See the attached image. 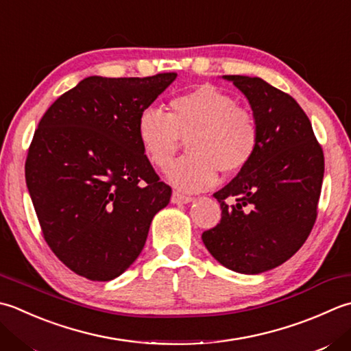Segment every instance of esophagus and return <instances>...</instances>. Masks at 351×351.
Wrapping results in <instances>:
<instances>
[{
    "label": "esophagus",
    "mask_w": 351,
    "mask_h": 351,
    "mask_svg": "<svg viewBox=\"0 0 351 351\" xmlns=\"http://www.w3.org/2000/svg\"><path fill=\"white\" fill-rule=\"evenodd\" d=\"M193 201V197L191 196H185V195H181V193H178V191H175L173 195H171V202L173 204H189V202H191Z\"/></svg>",
    "instance_id": "34e87169"
}]
</instances>
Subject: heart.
Instances as JSON below:
<instances>
[{
  "label": "heart",
  "instance_id": "b5f03b06",
  "mask_svg": "<svg viewBox=\"0 0 351 351\" xmlns=\"http://www.w3.org/2000/svg\"><path fill=\"white\" fill-rule=\"evenodd\" d=\"M169 106V114L155 106L143 109L136 134L147 160L162 170L173 162L182 140L189 143L190 154L167 171L178 189H208L219 170L237 173L256 155L260 141L256 117L219 88L201 85L178 95Z\"/></svg>",
  "mask_w": 351,
  "mask_h": 351
}]
</instances>
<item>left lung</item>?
Instances as JSON below:
<instances>
[{
    "instance_id": "1",
    "label": "left lung",
    "mask_w": 351,
    "mask_h": 351,
    "mask_svg": "<svg viewBox=\"0 0 351 351\" xmlns=\"http://www.w3.org/2000/svg\"><path fill=\"white\" fill-rule=\"evenodd\" d=\"M248 99L260 141L251 162L215 196L222 217L202 232L219 263L260 274L297 252L317 221L324 154L295 99L260 77L223 75Z\"/></svg>"
}]
</instances>
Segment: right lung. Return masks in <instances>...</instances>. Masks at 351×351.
Returning <instances> with one entry per match:
<instances>
[{
    "mask_svg": "<svg viewBox=\"0 0 351 351\" xmlns=\"http://www.w3.org/2000/svg\"><path fill=\"white\" fill-rule=\"evenodd\" d=\"M176 79L91 75L47 109L25 182L47 245L80 277L109 281L132 265L170 202L136 134L143 109Z\"/></svg>",
    "mask_w": 351,
    "mask_h": 351,
    "instance_id": "right-lung-1",
    "label": "right lung"
}]
</instances>
